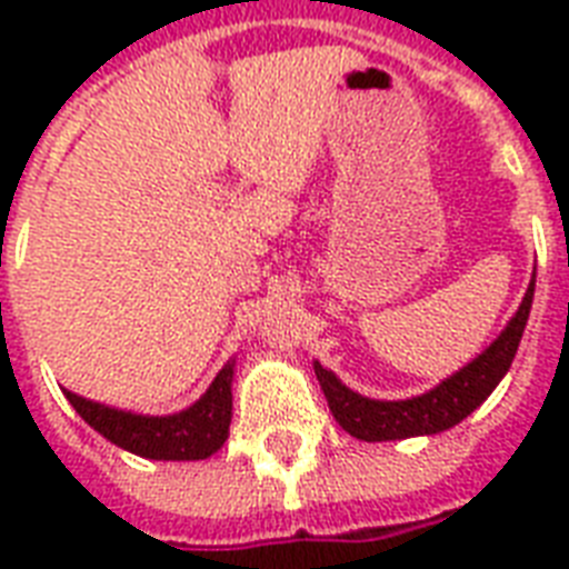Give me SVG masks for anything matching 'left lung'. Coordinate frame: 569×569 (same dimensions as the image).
<instances>
[{"label": "left lung", "instance_id": "obj_1", "mask_svg": "<svg viewBox=\"0 0 569 569\" xmlns=\"http://www.w3.org/2000/svg\"><path fill=\"white\" fill-rule=\"evenodd\" d=\"M531 298H535V280L529 283V292L522 298L520 310L513 312L508 328L499 333V339L487 348L485 355H478L460 372L442 380L440 387L428 389L416 398L375 401V398L357 396L355 389H348L337 375L316 363V378H319L321 392L328 398L330 413L351 437L366 442L407 440V437H422V433L449 431L458 422H463L476 407L485 405L496 383L508 375L513 355L520 348L526 321H529Z\"/></svg>", "mask_w": 569, "mask_h": 569}]
</instances>
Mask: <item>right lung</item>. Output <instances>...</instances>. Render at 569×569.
<instances>
[{
  "label": "right lung",
  "mask_w": 569,
  "mask_h": 569,
  "mask_svg": "<svg viewBox=\"0 0 569 569\" xmlns=\"http://www.w3.org/2000/svg\"><path fill=\"white\" fill-rule=\"evenodd\" d=\"M232 363L214 375L212 387L206 389L200 401L173 416H141L97 405L88 398L67 392V401L76 413L111 440L120 449L141 455L150 460H203L221 449L230 437L232 419Z\"/></svg>",
  "instance_id": "add662e5"
}]
</instances>
